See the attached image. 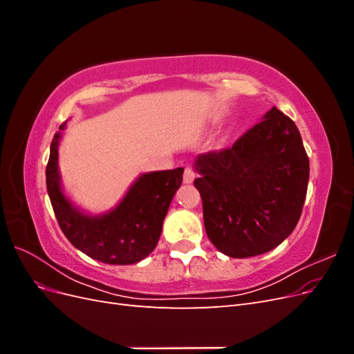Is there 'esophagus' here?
Here are the masks:
<instances>
[{
    "label": "esophagus",
    "mask_w": 354,
    "mask_h": 354,
    "mask_svg": "<svg viewBox=\"0 0 354 354\" xmlns=\"http://www.w3.org/2000/svg\"><path fill=\"white\" fill-rule=\"evenodd\" d=\"M195 177H196V174H195L194 168H192V167H186V168H185V174H183L185 183H187V185H189V183H194Z\"/></svg>",
    "instance_id": "esophagus-1"
}]
</instances>
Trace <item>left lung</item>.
<instances>
[{
  "mask_svg": "<svg viewBox=\"0 0 354 354\" xmlns=\"http://www.w3.org/2000/svg\"><path fill=\"white\" fill-rule=\"evenodd\" d=\"M209 241L233 259L269 252L295 229L308 185V156L291 118L272 108L232 147L195 159Z\"/></svg>",
  "mask_w": 354,
  "mask_h": 354,
  "instance_id": "8db88e82",
  "label": "left lung"
}]
</instances>
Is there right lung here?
Listing matches in <instances>:
<instances>
[{
  "mask_svg": "<svg viewBox=\"0 0 354 354\" xmlns=\"http://www.w3.org/2000/svg\"><path fill=\"white\" fill-rule=\"evenodd\" d=\"M65 127L63 122L59 128ZM60 137L59 131L51 142L46 180L53 209L68 241L106 264L125 266L146 259L159 241L169 203L183 181V168L142 174L116 208L102 216H87L62 192L57 168Z\"/></svg>",
  "mask_w": 354,
  "mask_h": 354,
  "instance_id": "1",
  "label": "right lung"
}]
</instances>
